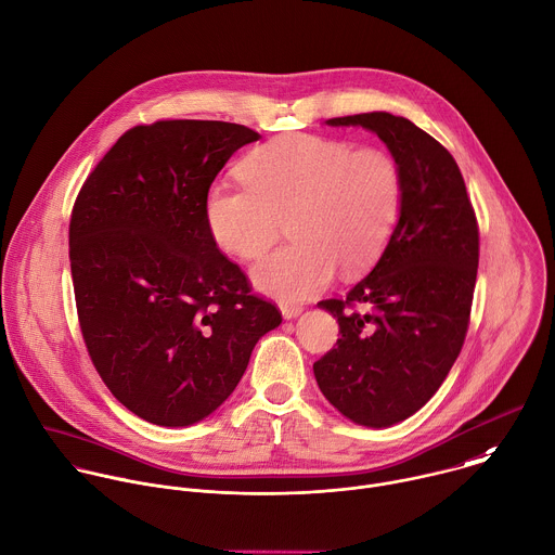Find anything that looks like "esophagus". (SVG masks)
I'll list each match as a JSON object with an SVG mask.
<instances>
[{"mask_svg": "<svg viewBox=\"0 0 555 555\" xmlns=\"http://www.w3.org/2000/svg\"><path fill=\"white\" fill-rule=\"evenodd\" d=\"M281 313L285 320H292L296 315L302 313V305H296V302H281Z\"/></svg>", "mask_w": 555, "mask_h": 555, "instance_id": "esophagus-1", "label": "esophagus"}]
</instances>
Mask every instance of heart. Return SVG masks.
Here are the masks:
<instances>
[{
	"label": "heart",
	"instance_id": "heart-1",
	"mask_svg": "<svg viewBox=\"0 0 555 555\" xmlns=\"http://www.w3.org/2000/svg\"><path fill=\"white\" fill-rule=\"evenodd\" d=\"M242 188L214 185L205 218L216 244L246 261L263 257L287 222L292 244L253 270L279 300H302L339 268L367 270L387 248L404 207L400 162L383 149L285 133L242 162Z\"/></svg>",
	"mask_w": 555,
	"mask_h": 555
}]
</instances>
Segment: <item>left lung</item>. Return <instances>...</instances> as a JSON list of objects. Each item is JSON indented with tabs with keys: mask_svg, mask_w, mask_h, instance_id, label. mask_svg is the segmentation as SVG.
I'll list each match as a JSON object with an SVG mask.
<instances>
[{
	"mask_svg": "<svg viewBox=\"0 0 555 555\" xmlns=\"http://www.w3.org/2000/svg\"><path fill=\"white\" fill-rule=\"evenodd\" d=\"M326 122L374 131L404 175L402 216L374 270L344 298L318 302L341 333L313 363L320 391L354 424L385 428L417 413L463 350L480 231L456 159L415 122L389 112Z\"/></svg>",
	"mask_w": 555,
	"mask_h": 555,
	"instance_id": "obj_1",
	"label": "left lung"
}]
</instances>
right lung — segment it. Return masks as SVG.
Returning <instances> with one entry per match:
<instances>
[{
  "instance_id": "add662e5",
  "label": "right lung",
  "mask_w": 555,
  "mask_h": 555,
  "mask_svg": "<svg viewBox=\"0 0 555 555\" xmlns=\"http://www.w3.org/2000/svg\"><path fill=\"white\" fill-rule=\"evenodd\" d=\"M255 140L224 120L135 125L75 198L68 259L88 357L112 396L155 426L214 413L283 320L205 218L216 175Z\"/></svg>"
}]
</instances>
